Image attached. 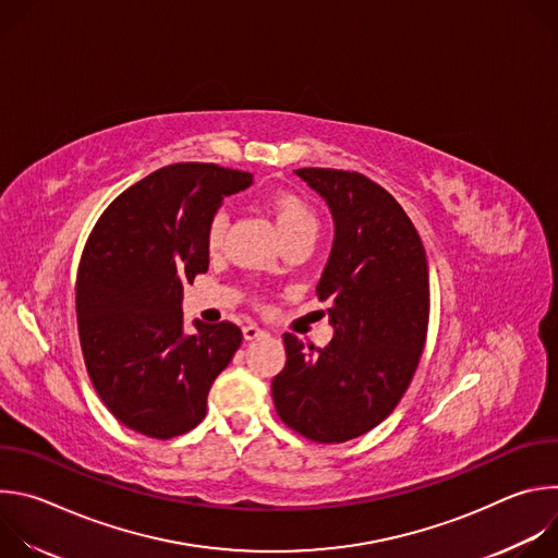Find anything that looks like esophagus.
Masks as SVG:
<instances>
[{
	"label": "esophagus",
	"mask_w": 558,
	"mask_h": 558,
	"mask_svg": "<svg viewBox=\"0 0 558 558\" xmlns=\"http://www.w3.org/2000/svg\"><path fill=\"white\" fill-rule=\"evenodd\" d=\"M243 336H245V340H260V338H267L269 333L265 331V329H260V327H256V325H247V327H243Z\"/></svg>",
	"instance_id": "1"
}]
</instances>
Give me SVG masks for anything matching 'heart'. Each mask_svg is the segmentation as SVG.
I'll return each instance as SVG.
<instances>
[{"mask_svg": "<svg viewBox=\"0 0 558 558\" xmlns=\"http://www.w3.org/2000/svg\"><path fill=\"white\" fill-rule=\"evenodd\" d=\"M267 209L274 216L276 229L282 238V243H295V241H315L317 235V216L311 209V205L291 192H276L267 198ZM229 218L225 211L214 214L207 227V250L211 254H218L225 245Z\"/></svg>", "mask_w": 558, "mask_h": 558, "instance_id": "1", "label": "heart"}]
</instances>
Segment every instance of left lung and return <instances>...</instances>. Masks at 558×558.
Here are the masks:
<instances>
[{"label": "left lung", "mask_w": 558, "mask_h": 558, "mask_svg": "<svg viewBox=\"0 0 558 558\" xmlns=\"http://www.w3.org/2000/svg\"><path fill=\"white\" fill-rule=\"evenodd\" d=\"M295 174L327 203L333 245L317 282L333 340L311 351L284 333L287 364L271 381L280 420L300 435L355 439L400 404L428 331V263L402 205L357 172L302 168Z\"/></svg>", "instance_id": "left-lung-1"}]
</instances>
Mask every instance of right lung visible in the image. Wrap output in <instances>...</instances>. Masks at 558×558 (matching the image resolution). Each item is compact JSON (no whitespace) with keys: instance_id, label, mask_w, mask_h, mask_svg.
Listing matches in <instances>:
<instances>
[{"instance_id":"add662e5","label":"right lung","mask_w":558,"mask_h":558,"mask_svg":"<svg viewBox=\"0 0 558 558\" xmlns=\"http://www.w3.org/2000/svg\"><path fill=\"white\" fill-rule=\"evenodd\" d=\"M250 172L174 163L125 190L95 225L78 265L76 320L88 375L128 428L170 439L196 428L243 333L185 327L183 284L209 267L207 227Z\"/></svg>"}]
</instances>
